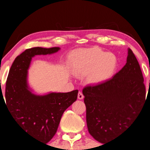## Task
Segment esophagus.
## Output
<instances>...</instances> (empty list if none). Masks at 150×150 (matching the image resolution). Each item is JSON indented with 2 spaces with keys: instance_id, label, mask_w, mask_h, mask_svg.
I'll list each match as a JSON object with an SVG mask.
<instances>
[{
  "instance_id": "1",
  "label": "esophagus",
  "mask_w": 150,
  "mask_h": 150,
  "mask_svg": "<svg viewBox=\"0 0 150 150\" xmlns=\"http://www.w3.org/2000/svg\"><path fill=\"white\" fill-rule=\"evenodd\" d=\"M84 96L83 94V93L81 91H79L78 92V99H83Z\"/></svg>"
}]
</instances>
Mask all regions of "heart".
Listing matches in <instances>:
<instances>
[{
  "label": "heart",
  "instance_id": "obj_1",
  "mask_svg": "<svg viewBox=\"0 0 150 150\" xmlns=\"http://www.w3.org/2000/svg\"><path fill=\"white\" fill-rule=\"evenodd\" d=\"M117 64L114 54L105 53L100 48L79 50L72 54V70L77 76L88 75L89 81L99 83L112 75Z\"/></svg>",
  "mask_w": 150,
  "mask_h": 150
}]
</instances>
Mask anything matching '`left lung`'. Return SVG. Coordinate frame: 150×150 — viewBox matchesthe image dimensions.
<instances>
[{
	"label": "left lung",
	"mask_w": 150,
	"mask_h": 150,
	"mask_svg": "<svg viewBox=\"0 0 150 150\" xmlns=\"http://www.w3.org/2000/svg\"><path fill=\"white\" fill-rule=\"evenodd\" d=\"M88 132L105 144L134 122L146 102V88L140 65L128 49L125 65L111 79L83 89Z\"/></svg>",
	"instance_id": "1"
}]
</instances>
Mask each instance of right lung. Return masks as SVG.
<instances>
[{
	"instance_id": "right-lung-1",
	"label": "right lung",
	"mask_w": 150,
	"mask_h": 150,
	"mask_svg": "<svg viewBox=\"0 0 150 150\" xmlns=\"http://www.w3.org/2000/svg\"><path fill=\"white\" fill-rule=\"evenodd\" d=\"M59 50V47L26 49L13 61L6 83V103L16 125L32 138L45 144L55 135L64 112L77 100L78 91L36 96L28 90L27 75L32 57ZM1 94L5 102L1 91Z\"/></svg>"
}]
</instances>
